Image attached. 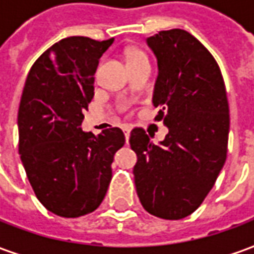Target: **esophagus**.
Returning <instances> with one entry per match:
<instances>
[{"label":"esophagus","instance_id":"esophagus-1","mask_svg":"<svg viewBox=\"0 0 254 254\" xmlns=\"http://www.w3.org/2000/svg\"><path fill=\"white\" fill-rule=\"evenodd\" d=\"M124 133H125V138H127V140H129V136H130V127H124Z\"/></svg>","mask_w":254,"mask_h":254}]
</instances>
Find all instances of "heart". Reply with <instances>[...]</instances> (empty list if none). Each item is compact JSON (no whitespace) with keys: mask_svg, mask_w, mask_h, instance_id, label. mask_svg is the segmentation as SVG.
Here are the masks:
<instances>
[{"mask_svg":"<svg viewBox=\"0 0 254 254\" xmlns=\"http://www.w3.org/2000/svg\"><path fill=\"white\" fill-rule=\"evenodd\" d=\"M137 56H144V53L140 52V50H132V52L129 53V58L137 57ZM129 58H127V60H129Z\"/></svg>","mask_w":254,"mask_h":254,"instance_id":"heart-1","label":"heart"}]
</instances>
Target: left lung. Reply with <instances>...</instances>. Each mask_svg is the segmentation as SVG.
I'll return each mask as SVG.
<instances>
[{
  "label": "left lung",
  "instance_id": "1",
  "mask_svg": "<svg viewBox=\"0 0 254 254\" xmlns=\"http://www.w3.org/2000/svg\"><path fill=\"white\" fill-rule=\"evenodd\" d=\"M158 58L155 121L169 127L154 144L143 127L130 132L133 167L144 209L178 220L194 212L215 185L227 156L230 114L223 76L207 47L174 28L147 38Z\"/></svg>",
  "mask_w": 254,
  "mask_h": 254
}]
</instances>
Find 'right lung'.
<instances>
[{
  "label": "right lung",
  "mask_w": 254,
  "mask_h": 254,
  "mask_svg": "<svg viewBox=\"0 0 254 254\" xmlns=\"http://www.w3.org/2000/svg\"><path fill=\"white\" fill-rule=\"evenodd\" d=\"M114 39L69 36L38 58L19 106V154L38 200L63 218L94 212L111 181V163L125 144L120 127L95 136L81 130L94 96V73Z\"/></svg>",
  "instance_id": "1"
}]
</instances>
